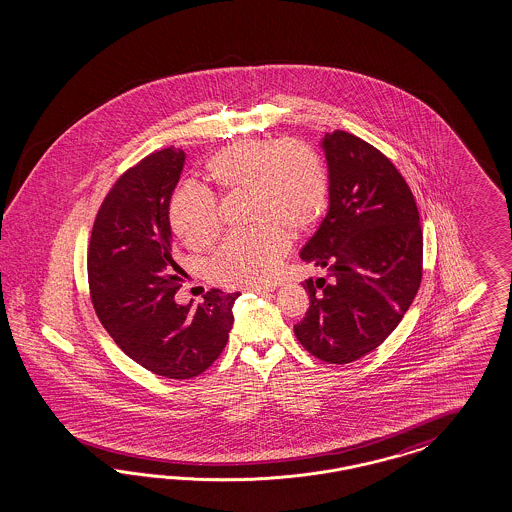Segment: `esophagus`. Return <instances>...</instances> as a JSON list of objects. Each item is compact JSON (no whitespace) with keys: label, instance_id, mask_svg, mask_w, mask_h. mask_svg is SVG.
I'll use <instances>...</instances> for the list:
<instances>
[{"label":"esophagus","instance_id":"obj_1","mask_svg":"<svg viewBox=\"0 0 512 512\" xmlns=\"http://www.w3.org/2000/svg\"><path fill=\"white\" fill-rule=\"evenodd\" d=\"M276 289V283H272V285H257V287H251L249 291L251 293H257V295H263V293H270V291H274Z\"/></svg>","mask_w":512,"mask_h":512}]
</instances>
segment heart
<instances>
[{
	"label": "heart",
	"mask_w": 512,
	"mask_h": 512,
	"mask_svg": "<svg viewBox=\"0 0 512 512\" xmlns=\"http://www.w3.org/2000/svg\"><path fill=\"white\" fill-rule=\"evenodd\" d=\"M206 178L227 195H249V221L257 227L225 240L210 261V276L225 287L268 283L289 249L286 233H310L328 206L325 165L296 142H236L208 161ZM169 221L191 249L210 248L221 231L216 201L193 186L172 193Z\"/></svg>",
	"instance_id": "heart-1"
}]
</instances>
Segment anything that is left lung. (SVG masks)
I'll use <instances>...</instances> for the list:
<instances>
[{
  "instance_id": "8db88e82",
  "label": "left lung",
  "mask_w": 512,
  "mask_h": 512,
  "mask_svg": "<svg viewBox=\"0 0 512 512\" xmlns=\"http://www.w3.org/2000/svg\"><path fill=\"white\" fill-rule=\"evenodd\" d=\"M328 212L300 251L325 278L306 279V317L296 340L328 364L377 349L400 325L422 278L419 208L402 174L366 140L345 131L321 140Z\"/></svg>"
}]
</instances>
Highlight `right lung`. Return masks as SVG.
<instances>
[{"label": "right lung", "mask_w": 512, "mask_h": 512, "mask_svg": "<svg viewBox=\"0 0 512 512\" xmlns=\"http://www.w3.org/2000/svg\"><path fill=\"white\" fill-rule=\"evenodd\" d=\"M186 154L165 148L125 171L93 223L88 283L93 308L125 355L169 379L208 370L225 349L240 293L212 289L180 306L184 270L176 264L169 202Z\"/></svg>", "instance_id": "1"}]
</instances>
